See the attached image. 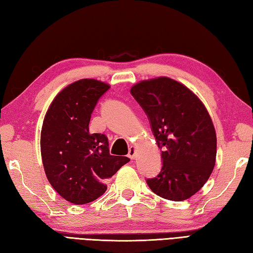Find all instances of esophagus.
Returning <instances> with one entry per match:
<instances>
[{
  "mask_svg": "<svg viewBox=\"0 0 253 253\" xmlns=\"http://www.w3.org/2000/svg\"><path fill=\"white\" fill-rule=\"evenodd\" d=\"M128 157L130 158V159H136L137 157V150H136V147L131 146L129 148V151H128Z\"/></svg>",
  "mask_w": 253,
  "mask_h": 253,
  "instance_id": "1",
  "label": "esophagus"
}]
</instances>
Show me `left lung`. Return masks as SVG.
<instances>
[{
	"mask_svg": "<svg viewBox=\"0 0 253 253\" xmlns=\"http://www.w3.org/2000/svg\"><path fill=\"white\" fill-rule=\"evenodd\" d=\"M130 92L162 149V169L148 185L166 200L190 199L210 179L216 162L217 137L209 111L194 92L168 77L138 82Z\"/></svg>",
	"mask_w": 253,
	"mask_h": 253,
	"instance_id": "obj_1",
	"label": "left lung"
}]
</instances>
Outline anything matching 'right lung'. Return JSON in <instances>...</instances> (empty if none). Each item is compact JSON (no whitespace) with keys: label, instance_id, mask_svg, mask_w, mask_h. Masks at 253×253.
<instances>
[{"label":"right lung","instance_id":"obj_1","mask_svg":"<svg viewBox=\"0 0 253 253\" xmlns=\"http://www.w3.org/2000/svg\"><path fill=\"white\" fill-rule=\"evenodd\" d=\"M110 84L81 79L53 98L44 115L41 152L46 176L59 195L76 205L105 193V180L126 165L127 157L110 155L107 137L91 133L88 124L96 103Z\"/></svg>","mask_w":253,"mask_h":253}]
</instances>
